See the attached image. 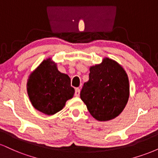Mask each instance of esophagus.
<instances>
[{"label": "esophagus", "instance_id": "1", "mask_svg": "<svg viewBox=\"0 0 158 158\" xmlns=\"http://www.w3.org/2000/svg\"><path fill=\"white\" fill-rule=\"evenodd\" d=\"M80 94V89L79 88H76L75 89V96L76 97H79Z\"/></svg>", "mask_w": 158, "mask_h": 158}]
</instances>
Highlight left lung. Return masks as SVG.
Here are the masks:
<instances>
[{
  "mask_svg": "<svg viewBox=\"0 0 158 158\" xmlns=\"http://www.w3.org/2000/svg\"><path fill=\"white\" fill-rule=\"evenodd\" d=\"M80 97L96 119L115 118L124 109L129 97L126 71L115 61L104 59L102 64L90 67L89 80L84 83Z\"/></svg>",
  "mask_w": 158,
  "mask_h": 158,
  "instance_id": "left-lung-1",
  "label": "left lung"
}]
</instances>
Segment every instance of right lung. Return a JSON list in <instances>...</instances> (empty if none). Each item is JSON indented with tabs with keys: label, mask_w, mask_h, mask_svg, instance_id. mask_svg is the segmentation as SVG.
Returning <instances> with one entry per match:
<instances>
[{
	"label": "right lung",
	"mask_w": 158,
	"mask_h": 158,
	"mask_svg": "<svg viewBox=\"0 0 158 158\" xmlns=\"http://www.w3.org/2000/svg\"><path fill=\"white\" fill-rule=\"evenodd\" d=\"M74 92L70 77L59 72L50 59L43 61L27 81V93L32 105L48 115L62 109L66 101L73 97Z\"/></svg>",
	"instance_id": "obj_1"
}]
</instances>
